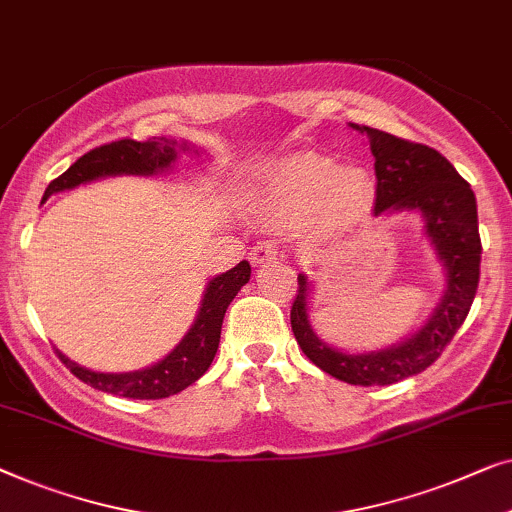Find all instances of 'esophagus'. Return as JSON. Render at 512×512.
Segmentation results:
<instances>
[{"mask_svg":"<svg viewBox=\"0 0 512 512\" xmlns=\"http://www.w3.org/2000/svg\"><path fill=\"white\" fill-rule=\"evenodd\" d=\"M250 262H253V266H264L273 262V259H278V248L276 243L271 241H259L255 243L253 248H250Z\"/></svg>","mask_w":512,"mask_h":512,"instance_id":"esophagus-1","label":"esophagus"}]
</instances>
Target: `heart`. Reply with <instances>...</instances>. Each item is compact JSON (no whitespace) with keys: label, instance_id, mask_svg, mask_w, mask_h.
<instances>
[{"label":"heart","instance_id":"heart-1","mask_svg":"<svg viewBox=\"0 0 512 512\" xmlns=\"http://www.w3.org/2000/svg\"><path fill=\"white\" fill-rule=\"evenodd\" d=\"M376 181L357 164L341 167L322 155L290 157L273 167L250 194V208L271 227L308 225L318 239L355 232L376 206Z\"/></svg>","mask_w":512,"mask_h":512}]
</instances>
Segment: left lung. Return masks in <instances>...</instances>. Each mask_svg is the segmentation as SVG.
I'll return each mask as SVG.
<instances>
[{"instance_id": "obj_1", "label": "left lung", "mask_w": 512, "mask_h": 512, "mask_svg": "<svg viewBox=\"0 0 512 512\" xmlns=\"http://www.w3.org/2000/svg\"><path fill=\"white\" fill-rule=\"evenodd\" d=\"M371 143L376 157V215L401 211L422 218L424 236L443 271V294L427 322L383 350L343 352L322 341L311 327V280L299 273L290 322L297 343L315 366L350 385H392L417 376L441 357L464 325L480 280L478 204L471 185L438 150L373 127L352 125Z\"/></svg>"}]
</instances>
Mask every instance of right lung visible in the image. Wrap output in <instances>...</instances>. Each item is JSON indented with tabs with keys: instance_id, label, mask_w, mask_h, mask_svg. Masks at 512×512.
I'll return each mask as SVG.
<instances>
[{
	"instance_id": "add662e5",
	"label": "right lung",
	"mask_w": 512,
	"mask_h": 512,
	"mask_svg": "<svg viewBox=\"0 0 512 512\" xmlns=\"http://www.w3.org/2000/svg\"><path fill=\"white\" fill-rule=\"evenodd\" d=\"M183 153L199 155V148L187 141L169 139V136H155V139L148 141L120 139L106 143V146H99L90 150V153H85L83 157H78L60 178H55L46 187V192H43V201L50 194L74 190L78 185L99 181V178L164 174V171L174 167ZM248 280L250 264L246 259L236 264L234 269L208 280L197 318H194L192 327L181 338V343L167 357L146 366V369L127 373H102L85 369V366L76 364L74 359L62 355L60 350H57V355H60L62 362L67 364V369H71V373L78 380L95 387V390L118 394V397L127 399L171 397V394L183 392L185 387L197 383L208 371L215 352H218L220 329L222 320H225L227 306L232 304V299L239 294V290Z\"/></svg>"
}]
</instances>
